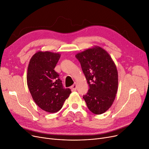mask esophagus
I'll return each instance as SVG.
<instances>
[{"instance_id":"34e87169","label":"esophagus","mask_w":149,"mask_h":149,"mask_svg":"<svg viewBox=\"0 0 149 149\" xmlns=\"http://www.w3.org/2000/svg\"><path fill=\"white\" fill-rule=\"evenodd\" d=\"M76 87H77V86H76V83H74L73 86L71 87V88H72V90L73 91H75L76 90Z\"/></svg>"}]
</instances>
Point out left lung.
<instances>
[{"label":"left lung","mask_w":149,"mask_h":149,"mask_svg":"<svg viewBox=\"0 0 149 149\" xmlns=\"http://www.w3.org/2000/svg\"><path fill=\"white\" fill-rule=\"evenodd\" d=\"M75 56L81 63L90 88L83 98L92 113L101 115L111 107L118 91V75L115 63L109 54L98 46Z\"/></svg>","instance_id":"8db88e82"}]
</instances>
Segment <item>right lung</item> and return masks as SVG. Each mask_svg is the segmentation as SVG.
<instances>
[{
	"label": "right lung",
	"mask_w": 149,
	"mask_h": 149,
	"mask_svg": "<svg viewBox=\"0 0 149 149\" xmlns=\"http://www.w3.org/2000/svg\"><path fill=\"white\" fill-rule=\"evenodd\" d=\"M61 57L59 53L38 52L31 58L26 80L34 101L45 111L56 113L62 107L72 91L63 87L54 68Z\"/></svg>",
	"instance_id": "1"
}]
</instances>
